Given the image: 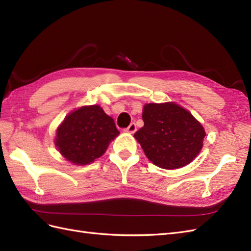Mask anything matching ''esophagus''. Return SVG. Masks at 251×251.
<instances>
[{
    "label": "esophagus",
    "instance_id": "esophagus-1",
    "mask_svg": "<svg viewBox=\"0 0 251 251\" xmlns=\"http://www.w3.org/2000/svg\"><path fill=\"white\" fill-rule=\"evenodd\" d=\"M136 130H137V127H136V124H135V123H132L130 126H128L126 128V131L127 133H135Z\"/></svg>",
    "mask_w": 251,
    "mask_h": 251
}]
</instances>
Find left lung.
Wrapping results in <instances>:
<instances>
[{"instance_id":"obj_1","label":"left lung","mask_w":251,"mask_h":251,"mask_svg":"<svg viewBox=\"0 0 251 251\" xmlns=\"http://www.w3.org/2000/svg\"><path fill=\"white\" fill-rule=\"evenodd\" d=\"M142 119L144 126L134 137L149 160L159 168H183L200 153L206 135L204 127L179 104H144Z\"/></svg>"}]
</instances>
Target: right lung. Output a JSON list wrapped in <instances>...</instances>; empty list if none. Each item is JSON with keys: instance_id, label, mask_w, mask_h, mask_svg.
Masks as SVG:
<instances>
[{"instance_id": "obj_1", "label": "right lung", "mask_w": 251, "mask_h": 251, "mask_svg": "<svg viewBox=\"0 0 251 251\" xmlns=\"http://www.w3.org/2000/svg\"><path fill=\"white\" fill-rule=\"evenodd\" d=\"M119 131L100 105H86L71 112L56 130L55 146L68 161L76 165L93 162L107 151Z\"/></svg>"}]
</instances>
